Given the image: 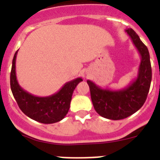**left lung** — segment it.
I'll return each instance as SVG.
<instances>
[{
  "label": "left lung",
  "mask_w": 160,
  "mask_h": 160,
  "mask_svg": "<svg viewBox=\"0 0 160 160\" xmlns=\"http://www.w3.org/2000/svg\"><path fill=\"white\" fill-rule=\"evenodd\" d=\"M141 56L138 76L126 88L112 90L102 89L91 80H87L95 111L100 116L113 120L125 119L138 111L145 102L152 80V70L148 48L136 32L125 31Z\"/></svg>",
  "instance_id": "obj_1"
}]
</instances>
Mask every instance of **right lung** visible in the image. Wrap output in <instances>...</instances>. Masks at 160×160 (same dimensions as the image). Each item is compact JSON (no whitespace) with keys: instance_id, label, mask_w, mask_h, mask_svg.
Here are the masks:
<instances>
[{"instance_id":"right-lung-1","label":"right lung","mask_w":160,"mask_h":160,"mask_svg":"<svg viewBox=\"0 0 160 160\" xmlns=\"http://www.w3.org/2000/svg\"><path fill=\"white\" fill-rule=\"evenodd\" d=\"M14 55L11 71V89L19 108L29 118L42 124H53L65 118L70 109V101L76 85L82 78L65 83L57 93L46 97H39L28 93L20 86L16 75V59Z\"/></svg>"}]
</instances>
